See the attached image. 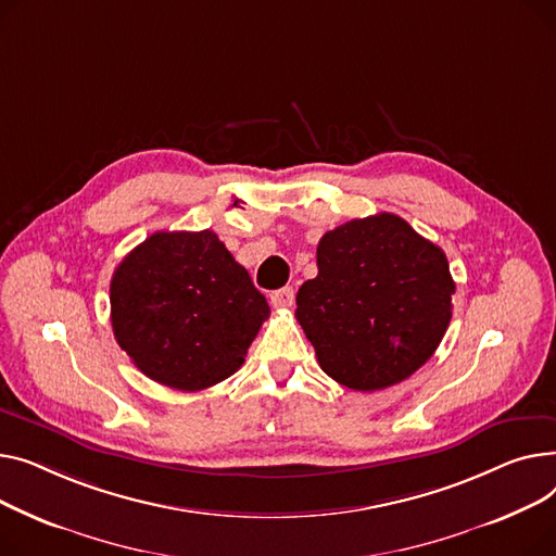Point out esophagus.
I'll return each instance as SVG.
<instances>
[{"mask_svg": "<svg viewBox=\"0 0 556 556\" xmlns=\"http://www.w3.org/2000/svg\"><path fill=\"white\" fill-rule=\"evenodd\" d=\"M293 299H296V293H293V287H282V289H276L269 301L276 309H287L293 305Z\"/></svg>", "mask_w": 556, "mask_h": 556, "instance_id": "esophagus-1", "label": "esophagus"}]
</instances>
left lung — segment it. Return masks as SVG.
Instances as JSON below:
<instances>
[{
	"mask_svg": "<svg viewBox=\"0 0 556 556\" xmlns=\"http://www.w3.org/2000/svg\"><path fill=\"white\" fill-rule=\"evenodd\" d=\"M296 318L334 381L372 393L429 362L451 323L455 282L440 247L393 213L350 219L316 249Z\"/></svg>",
	"mask_w": 556,
	"mask_h": 556,
	"instance_id": "left-lung-1",
	"label": "left lung"
}]
</instances>
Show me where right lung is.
Listing matches in <instances>:
<instances>
[{"instance_id": "add662e5", "label": "right lung", "mask_w": 556, "mask_h": 556, "mask_svg": "<svg viewBox=\"0 0 556 556\" xmlns=\"http://www.w3.org/2000/svg\"><path fill=\"white\" fill-rule=\"evenodd\" d=\"M116 343L156 383L204 390L238 372L267 299L213 231H156L110 285Z\"/></svg>"}]
</instances>
